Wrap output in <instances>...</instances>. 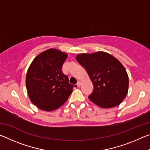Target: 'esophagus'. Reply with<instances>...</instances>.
Listing matches in <instances>:
<instances>
[{"instance_id":"obj_1","label":"esophagus","mask_w":150,"mask_h":150,"mask_svg":"<svg viewBox=\"0 0 150 150\" xmlns=\"http://www.w3.org/2000/svg\"><path fill=\"white\" fill-rule=\"evenodd\" d=\"M77 87H80V86L81 85V83L80 82V81H78L77 83Z\"/></svg>"}]
</instances>
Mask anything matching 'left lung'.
Masks as SVG:
<instances>
[{"instance_id": "left-lung-1", "label": "left lung", "mask_w": 150, "mask_h": 150, "mask_svg": "<svg viewBox=\"0 0 150 150\" xmlns=\"http://www.w3.org/2000/svg\"><path fill=\"white\" fill-rule=\"evenodd\" d=\"M76 59L85 68L93 84L88 98L100 107L112 108L122 102L128 91V76L124 66L108 53L81 54Z\"/></svg>"}]
</instances>
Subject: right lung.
<instances>
[{
    "instance_id": "obj_1",
    "label": "right lung",
    "mask_w": 150,
    "mask_h": 150,
    "mask_svg": "<svg viewBox=\"0 0 150 150\" xmlns=\"http://www.w3.org/2000/svg\"><path fill=\"white\" fill-rule=\"evenodd\" d=\"M67 54L49 49L33 60L27 71L26 85L31 102L45 111L60 107L69 98L74 85L69 83L62 66ZM76 87V85H75Z\"/></svg>"
}]
</instances>
